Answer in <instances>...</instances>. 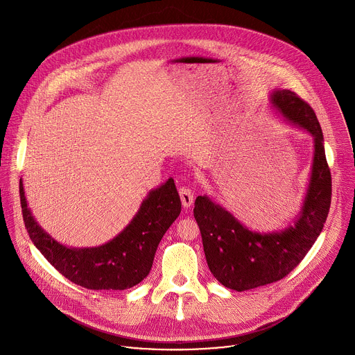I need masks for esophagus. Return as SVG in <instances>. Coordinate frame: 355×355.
I'll return each instance as SVG.
<instances>
[{"label": "esophagus", "mask_w": 355, "mask_h": 355, "mask_svg": "<svg viewBox=\"0 0 355 355\" xmlns=\"http://www.w3.org/2000/svg\"><path fill=\"white\" fill-rule=\"evenodd\" d=\"M180 196H181V202H182L184 208H189L193 204V192L191 188H188V187L180 188Z\"/></svg>", "instance_id": "obj_1"}]
</instances>
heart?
Returning <instances> with one entry per match:
<instances>
[{"label":"heart","mask_w":355,"mask_h":355,"mask_svg":"<svg viewBox=\"0 0 355 355\" xmlns=\"http://www.w3.org/2000/svg\"><path fill=\"white\" fill-rule=\"evenodd\" d=\"M140 163H144V159H140Z\"/></svg>","instance_id":"b5f03b06"}]
</instances>
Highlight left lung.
Instances as JSON below:
<instances>
[{
  "label": "left lung",
  "mask_w": 355,
  "mask_h": 355,
  "mask_svg": "<svg viewBox=\"0 0 355 355\" xmlns=\"http://www.w3.org/2000/svg\"><path fill=\"white\" fill-rule=\"evenodd\" d=\"M270 104L285 122L312 135L315 143L308 189L293 225L254 232L207 195L198 196L193 208L211 272L222 285L239 292L286 277L319 237L331 202V175L316 114L289 89H274Z\"/></svg>",
  "instance_id": "left-lung-1"
}]
</instances>
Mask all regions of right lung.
<instances>
[{
	"label": "right lung",
	"mask_w": 355,
	"mask_h": 355,
	"mask_svg": "<svg viewBox=\"0 0 355 355\" xmlns=\"http://www.w3.org/2000/svg\"><path fill=\"white\" fill-rule=\"evenodd\" d=\"M25 227L36 248L62 275L94 291H123L141 282L153 266L164 233L178 218L181 200L173 178L151 189L129 225L96 247H69L55 240L33 218L19 181Z\"/></svg>",
	"instance_id": "1"
}]
</instances>
